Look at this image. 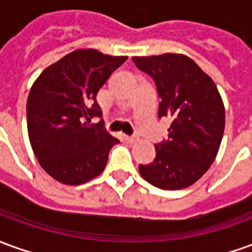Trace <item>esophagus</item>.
I'll use <instances>...</instances> for the list:
<instances>
[{
    "label": "esophagus",
    "mask_w": 252,
    "mask_h": 252,
    "mask_svg": "<svg viewBox=\"0 0 252 252\" xmlns=\"http://www.w3.org/2000/svg\"><path fill=\"white\" fill-rule=\"evenodd\" d=\"M124 140H126V143H135L137 139L135 136H126H126H124Z\"/></svg>",
    "instance_id": "obj_1"
}]
</instances>
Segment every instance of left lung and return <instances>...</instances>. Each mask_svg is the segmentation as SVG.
I'll return each instance as SVG.
<instances>
[{
  "mask_svg": "<svg viewBox=\"0 0 252 252\" xmlns=\"http://www.w3.org/2000/svg\"><path fill=\"white\" fill-rule=\"evenodd\" d=\"M139 70L153 78L158 117L171 120L169 137L155 144L157 157L139 171L151 185L180 190L205 174L221 143L225 112L216 85L194 61L180 54L133 57Z\"/></svg>",
  "mask_w": 252,
  "mask_h": 252,
  "instance_id": "left-lung-1",
  "label": "left lung"
}]
</instances>
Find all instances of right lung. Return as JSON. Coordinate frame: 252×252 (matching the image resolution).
<instances>
[{"label": "right lung", "instance_id": "1", "mask_svg": "<svg viewBox=\"0 0 252 252\" xmlns=\"http://www.w3.org/2000/svg\"><path fill=\"white\" fill-rule=\"evenodd\" d=\"M126 57L75 50L48 66L31 88L27 124L32 150L46 173L66 185H81L104 171L119 143L104 121L95 95Z\"/></svg>", "mask_w": 252, "mask_h": 252}]
</instances>
